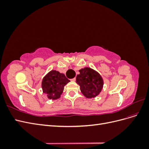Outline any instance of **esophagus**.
<instances>
[{
    "instance_id": "34e87169",
    "label": "esophagus",
    "mask_w": 149,
    "mask_h": 149,
    "mask_svg": "<svg viewBox=\"0 0 149 149\" xmlns=\"http://www.w3.org/2000/svg\"><path fill=\"white\" fill-rule=\"evenodd\" d=\"M71 80L72 81H76V78H74L73 79H71Z\"/></svg>"
}]
</instances>
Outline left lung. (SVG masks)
Segmentation results:
<instances>
[{
	"label": "left lung",
	"instance_id": "obj_1",
	"mask_svg": "<svg viewBox=\"0 0 149 149\" xmlns=\"http://www.w3.org/2000/svg\"><path fill=\"white\" fill-rule=\"evenodd\" d=\"M76 76V83L84 96L88 98L97 96L101 91L103 79L97 72L90 68H84L79 71Z\"/></svg>",
	"mask_w": 149,
	"mask_h": 149
}]
</instances>
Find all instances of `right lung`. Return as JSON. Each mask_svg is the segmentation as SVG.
Segmentation results:
<instances>
[{
	"label": "right lung",
	"instance_id": "obj_1",
	"mask_svg": "<svg viewBox=\"0 0 149 149\" xmlns=\"http://www.w3.org/2000/svg\"><path fill=\"white\" fill-rule=\"evenodd\" d=\"M70 81L64 74L52 70L43 79L42 83L43 91L47 94L48 97L50 100H56L60 97L65 86Z\"/></svg>",
	"mask_w": 149,
	"mask_h": 149
}]
</instances>
